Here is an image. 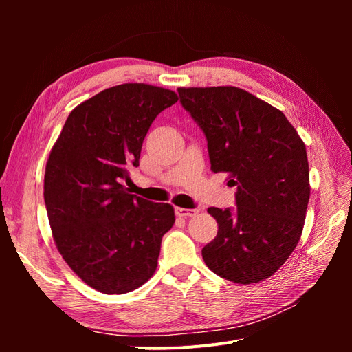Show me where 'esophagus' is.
I'll return each instance as SVG.
<instances>
[{
    "label": "esophagus",
    "mask_w": 352,
    "mask_h": 352,
    "mask_svg": "<svg viewBox=\"0 0 352 352\" xmlns=\"http://www.w3.org/2000/svg\"><path fill=\"white\" fill-rule=\"evenodd\" d=\"M176 214L179 217H194L198 214V210L195 208H182V207H177L176 208Z\"/></svg>",
    "instance_id": "34e87169"
}]
</instances>
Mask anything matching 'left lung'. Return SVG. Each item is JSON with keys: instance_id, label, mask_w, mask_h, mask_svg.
Instances as JSON below:
<instances>
[{"instance_id": "obj_1", "label": "left lung", "mask_w": 352, "mask_h": 352, "mask_svg": "<svg viewBox=\"0 0 352 352\" xmlns=\"http://www.w3.org/2000/svg\"><path fill=\"white\" fill-rule=\"evenodd\" d=\"M206 133L211 172L228 173L236 210L210 207L217 236L202 248L207 267L230 282L270 278L301 238L310 172L305 144L285 114L236 87L179 88Z\"/></svg>"}]
</instances>
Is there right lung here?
<instances>
[{"label":"right lung","mask_w":352,"mask_h":352,"mask_svg":"<svg viewBox=\"0 0 352 352\" xmlns=\"http://www.w3.org/2000/svg\"><path fill=\"white\" fill-rule=\"evenodd\" d=\"M175 91L123 83L74 107L50 153L44 199L56 247L85 283L102 294L138 289L157 269L175 208L129 194L127 168L140 166L155 117Z\"/></svg>","instance_id":"1"}]
</instances>
